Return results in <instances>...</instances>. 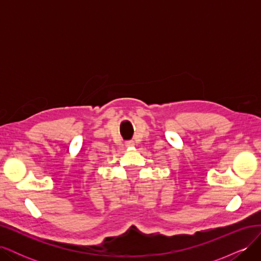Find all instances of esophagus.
<instances>
[{
  "label": "esophagus",
  "mask_w": 261,
  "mask_h": 261,
  "mask_svg": "<svg viewBox=\"0 0 261 261\" xmlns=\"http://www.w3.org/2000/svg\"><path fill=\"white\" fill-rule=\"evenodd\" d=\"M125 146L127 148H132V147L135 146V143H134L133 140H128V141H126V143H125Z\"/></svg>",
  "instance_id": "34e87169"
}]
</instances>
